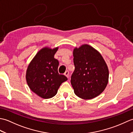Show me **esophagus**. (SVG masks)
Returning a JSON list of instances; mask_svg holds the SVG:
<instances>
[{
  "label": "esophagus",
  "mask_w": 133,
  "mask_h": 133,
  "mask_svg": "<svg viewBox=\"0 0 133 133\" xmlns=\"http://www.w3.org/2000/svg\"><path fill=\"white\" fill-rule=\"evenodd\" d=\"M64 75H66L67 78H69V71H66L64 72Z\"/></svg>",
  "instance_id": "obj_1"
}]
</instances>
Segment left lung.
I'll return each mask as SVG.
<instances>
[{
  "label": "left lung",
  "instance_id": "1",
  "mask_svg": "<svg viewBox=\"0 0 133 133\" xmlns=\"http://www.w3.org/2000/svg\"><path fill=\"white\" fill-rule=\"evenodd\" d=\"M74 71L71 83L74 93L84 99L100 95L109 81V69L102 56L89 44H83L73 51Z\"/></svg>",
  "mask_w": 133,
  "mask_h": 133
}]
</instances>
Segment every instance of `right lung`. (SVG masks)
I'll use <instances>...</instances> for the list:
<instances>
[{
    "mask_svg": "<svg viewBox=\"0 0 133 133\" xmlns=\"http://www.w3.org/2000/svg\"><path fill=\"white\" fill-rule=\"evenodd\" d=\"M58 47H44L39 51L30 62L26 71V81L30 89L44 99L56 94L61 84L67 78L58 71L59 62L54 58Z\"/></svg>",
    "mask_w": 133,
    "mask_h": 133,
    "instance_id": "add662e5",
    "label": "right lung"
}]
</instances>
